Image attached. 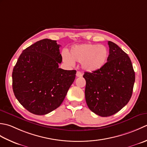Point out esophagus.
Segmentation results:
<instances>
[{
	"instance_id": "34e87169",
	"label": "esophagus",
	"mask_w": 147,
	"mask_h": 147,
	"mask_svg": "<svg viewBox=\"0 0 147 147\" xmlns=\"http://www.w3.org/2000/svg\"><path fill=\"white\" fill-rule=\"evenodd\" d=\"M76 76L77 77H82V74L79 71H77V73H76Z\"/></svg>"
}]
</instances>
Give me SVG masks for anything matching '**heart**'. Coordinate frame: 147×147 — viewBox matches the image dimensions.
Wrapping results in <instances>:
<instances>
[{"mask_svg":"<svg viewBox=\"0 0 147 147\" xmlns=\"http://www.w3.org/2000/svg\"><path fill=\"white\" fill-rule=\"evenodd\" d=\"M109 55V50L103 45L83 44L71 47L70 55L65 54L63 60L70 65H74L75 61L82 62L84 70L88 72H94L105 65Z\"/></svg>","mask_w":147,"mask_h":147,"instance_id":"1","label":"heart"}]
</instances>
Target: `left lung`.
Listing matches in <instances>:
<instances>
[{
    "instance_id": "1",
    "label": "left lung",
    "mask_w": 147,
    "mask_h": 147,
    "mask_svg": "<svg viewBox=\"0 0 147 147\" xmlns=\"http://www.w3.org/2000/svg\"><path fill=\"white\" fill-rule=\"evenodd\" d=\"M109 55L104 67L85 72V98L89 109L101 117L115 114L126 105L133 93L135 73L129 57L116 44L108 42Z\"/></svg>"
}]
</instances>
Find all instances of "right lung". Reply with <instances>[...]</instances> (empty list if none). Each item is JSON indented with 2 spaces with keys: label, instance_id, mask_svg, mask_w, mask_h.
<instances>
[{
  "label": "right lung",
  "instance_id": "right-lung-1",
  "mask_svg": "<svg viewBox=\"0 0 147 147\" xmlns=\"http://www.w3.org/2000/svg\"><path fill=\"white\" fill-rule=\"evenodd\" d=\"M60 45L48 38L23 50L13 68L15 97L35 115H46L60 106L76 78V70L59 68Z\"/></svg>",
  "mask_w": 147,
  "mask_h": 147
}]
</instances>
